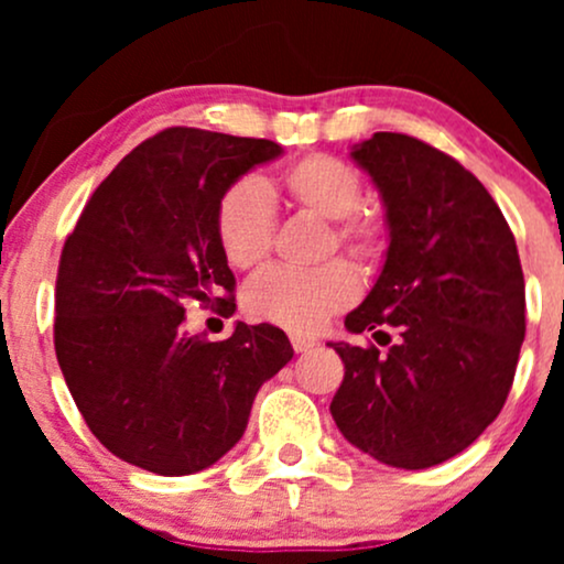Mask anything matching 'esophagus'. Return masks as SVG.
I'll return each instance as SVG.
<instances>
[{"label": "esophagus", "mask_w": 564, "mask_h": 564, "mask_svg": "<svg viewBox=\"0 0 564 564\" xmlns=\"http://www.w3.org/2000/svg\"><path fill=\"white\" fill-rule=\"evenodd\" d=\"M291 347H294V352H310V349L315 347V339H310V336H302V334H294L291 336Z\"/></svg>", "instance_id": "34e87169"}]
</instances>
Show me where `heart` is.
<instances>
[{
    "mask_svg": "<svg viewBox=\"0 0 564 564\" xmlns=\"http://www.w3.org/2000/svg\"><path fill=\"white\" fill-rule=\"evenodd\" d=\"M278 183L304 215L334 223L336 246L360 260L377 254L381 225L360 215L364 180L352 164L328 153H313L286 166ZM215 230L219 249L232 268L251 270L264 262L275 232V209L268 187L257 177L236 180L219 198ZM358 291V275L345 262L315 273L273 268L246 286L243 310L251 321L273 323L289 332H315L328 315L355 302Z\"/></svg>",
    "mask_w": 564,
    "mask_h": 564,
    "instance_id": "b5f03b06",
    "label": "heart"
}]
</instances>
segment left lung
Masks as SVG:
<instances>
[{"mask_svg":"<svg viewBox=\"0 0 564 564\" xmlns=\"http://www.w3.org/2000/svg\"><path fill=\"white\" fill-rule=\"evenodd\" d=\"M349 156L377 185L390 246L345 326L378 341L392 325L401 339L387 355L328 341L345 364L332 416L381 464L435 467L469 448L507 403L525 339L520 254L485 185L437 148L377 132Z\"/></svg>","mask_w":564,"mask_h":564,"instance_id":"left-lung-1","label":"left lung"}]
</instances>
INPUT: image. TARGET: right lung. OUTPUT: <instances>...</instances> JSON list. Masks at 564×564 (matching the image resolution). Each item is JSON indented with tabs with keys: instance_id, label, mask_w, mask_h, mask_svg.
Instances as JSON below:
<instances>
[{
	"instance_id": "1",
	"label": "right lung",
	"mask_w": 564,
	"mask_h": 564,
	"mask_svg": "<svg viewBox=\"0 0 564 564\" xmlns=\"http://www.w3.org/2000/svg\"><path fill=\"white\" fill-rule=\"evenodd\" d=\"M281 153L273 140L164 129L97 185L66 238L55 355L84 422L121 462L164 477L212 467L243 437L260 387L294 358L270 323L238 321L223 341L183 328L191 302L236 310L217 204Z\"/></svg>"
}]
</instances>
